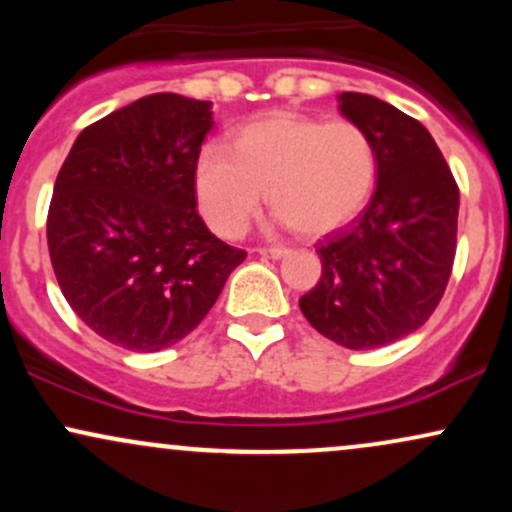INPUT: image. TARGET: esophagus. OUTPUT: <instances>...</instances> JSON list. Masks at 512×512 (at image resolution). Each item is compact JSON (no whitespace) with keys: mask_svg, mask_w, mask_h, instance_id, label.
<instances>
[{"mask_svg":"<svg viewBox=\"0 0 512 512\" xmlns=\"http://www.w3.org/2000/svg\"><path fill=\"white\" fill-rule=\"evenodd\" d=\"M257 252L264 257H272V260H281L284 255H289V248H284V245H269V248H260Z\"/></svg>","mask_w":512,"mask_h":512,"instance_id":"34e87169","label":"esophagus"}]
</instances>
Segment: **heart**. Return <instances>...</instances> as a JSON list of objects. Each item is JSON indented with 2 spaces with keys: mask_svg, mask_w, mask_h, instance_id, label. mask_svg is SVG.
I'll list each match as a JSON object with an SVG mask.
<instances>
[{
  "mask_svg": "<svg viewBox=\"0 0 512 512\" xmlns=\"http://www.w3.org/2000/svg\"><path fill=\"white\" fill-rule=\"evenodd\" d=\"M375 178L378 154L361 125L291 113L245 125L233 151L207 146L195 173L199 207L226 238L245 233L264 192L298 233H330L361 214Z\"/></svg>",
  "mask_w": 512,
  "mask_h": 512,
  "instance_id": "b5f03b06",
  "label": "heart"
}]
</instances>
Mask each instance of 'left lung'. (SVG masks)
<instances>
[{"instance_id": "obj_1", "label": "left lung", "mask_w": 512, "mask_h": 512, "mask_svg": "<svg viewBox=\"0 0 512 512\" xmlns=\"http://www.w3.org/2000/svg\"><path fill=\"white\" fill-rule=\"evenodd\" d=\"M339 110L373 139L378 185L368 207L315 245L320 281L305 320L346 349H378L433 315L452 274L460 187L428 129L395 105L346 91Z\"/></svg>"}]
</instances>
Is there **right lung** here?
Masks as SVG:
<instances>
[{
    "label": "right lung",
    "instance_id": "obj_1",
    "mask_svg": "<svg viewBox=\"0 0 512 512\" xmlns=\"http://www.w3.org/2000/svg\"><path fill=\"white\" fill-rule=\"evenodd\" d=\"M211 103L151 93L88 125L55 180L48 248L72 310L105 342L168 349L207 317L248 252L197 211Z\"/></svg>",
    "mask_w": 512,
    "mask_h": 512
}]
</instances>
